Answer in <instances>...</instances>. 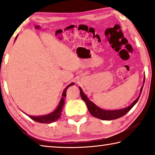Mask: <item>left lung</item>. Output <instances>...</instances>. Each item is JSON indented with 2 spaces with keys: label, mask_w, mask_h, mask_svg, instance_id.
I'll use <instances>...</instances> for the list:
<instances>
[{
  "label": "left lung",
  "mask_w": 155,
  "mask_h": 155,
  "mask_svg": "<svg viewBox=\"0 0 155 155\" xmlns=\"http://www.w3.org/2000/svg\"><path fill=\"white\" fill-rule=\"evenodd\" d=\"M144 81H145V78H144L143 80V83ZM143 86L141 88L140 96H138V98L136 99L130 106L126 107V108H124V109L114 110V111H107V110H103L101 108H99L98 107H97L95 104H94L92 102L90 101V100L87 98V97L86 96L85 94L83 93V91L82 90H81V87H79V89H80V94H81V98H82L83 101H85V103H86V104H87L88 111H90V114L91 115H93V116L95 117H97V118L103 120H111L117 119L119 118V117H122L123 115H124L126 114H127V113L133 108V107L137 103L138 100L140 98L141 93V91H142Z\"/></svg>",
  "instance_id": "8db88e82"
}]
</instances>
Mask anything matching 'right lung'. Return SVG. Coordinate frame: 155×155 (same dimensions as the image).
<instances>
[{"mask_svg": "<svg viewBox=\"0 0 155 155\" xmlns=\"http://www.w3.org/2000/svg\"><path fill=\"white\" fill-rule=\"evenodd\" d=\"M73 85H74V83H70V85H68L66 88L65 89L64 92H63L62 98L61 100V101H60L59 106L57 107V108L54 110L53 112L51 113V114H50L46 115H42V116H30V115H28L30 118H31L33 120H35V121L38 122L45 123V124H46V123L47 124H50V123L53 122L58 120L61 115L63 107H64V104L65 98V96H66V91L68 90V88L70 86Z\"/></svg>", "mask_w": 155, "mask_h": 155, "instance_id": "add662e5", "label": "right lung"}]
</instances>
